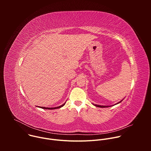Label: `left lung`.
Wrapping results in <instances>:
<instances>
[{
  "instance_id": "8db88e82",
  "label": "left lung",
  "mask_w": 151,
  "mask_h": 151,
  "mask_svg": "<svg viewBox=\"0 0 151 151\" xmlns=\"http://www.w3.org/2000/svg\"><path fill=\"white\" fill-rule=\"evenodd\" d=\"M122 101V100H121L120 101H119L118 103H116V104H115L114 105H116V104H118V103H121V101ZM93 105H94L95 106H96V107H110V106H114V105H112V106H101V105H99V104H93Z\"/></svg>"
}]
</instances>
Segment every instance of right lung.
Masks as SVG:
<instances>
[{
    "mask_svg": "<svg viewBox=\"0 0 151 151\" xmlns=\"http://www.w3.org/2000/svg\"><path fill=\"white\" fill-rule=\"evenodd\" d=\"M66 102L63 103L62 105L61 106H59L58 107H40V108H42V109H58V108H60V107H63V106H64V104H65Z\"/></svg>",
    "mask_w": 151,
    "mask_h": 151,
    "instance_id": "1",
    "label": "right lung"
}]
</instances>
